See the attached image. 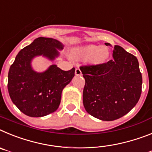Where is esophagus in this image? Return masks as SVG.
I'll return each mask as SVG.
<instances>
[{"instance_id":"esophagus-1","label":"esophagus","mask_w":152,"mask_h":152,"mask_svg":"<svg viewBox=\"0 0 152 152\" xmlns=\"http://www.w3.org/2000/svg\"><path fill=\"white\" fill-rule=\"evenodd\" d=\"M75 74H76V76H80V75L82 74V72L81 70H80V68L76 69V70H75Z\"/></svg>"}]
</instances>
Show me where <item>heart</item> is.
I'll return each mask as SVG.
<instances>
[{
	"label": "heart",
	"mask_w": 152,
	"mask_h": 152,
	"mask_svg": "<svg viewBox=\"0 0 152 152\" xmlns=\"http://www.w3.org/2000/svg\"><path fill=\"white\" fill-rule=\"evenodd\" d=\"M73 56L76 58L91 59L95 63H102L108 58L109 51L105 47L88 45L76 49L73 53Z\"/></svg>",
	"instance_id": "heart-1"
}]
</instances>
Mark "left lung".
I'll return each mask as SVG.
<instances>
[{
    "instance_id": "obj_1",
    "label": "left lung",
    "mask_w": 152,
    "mask_h": 152,
    "mask_svg": "<svg viewBox=\"0 0 152 152\" xmlns=\"http://www.w3.org/2000/svg\"><path fill=\"white\" fill-rule=\"evenodd\" d=\"M113 56L107 63L80 67L86 81L84 107L102 121H113L127 114L142 93V76L137 58L117 45Z\"/></svg>"
}]
</instances>
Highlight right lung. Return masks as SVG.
Instances as JSON below:
<instances>
[{"instance_id":"right-lung-1","label":"right lung","mask_w":152,"mask_h":152,"mask_svg":"<svg viewBox=\"0 0 152 152\" xmlns=\"http://www.w3.org/2000/svg\"><path fill=\"white\" fill-rule=\"evenodd\" d=\"M63 49L57 39L38 37L17 55L9 69L7 89L13 103L23 114L43 117L58 109L63 89L75 76V68L64 71L53 64L44 72H38L31 62L39 56L53 61Z\"/></svg>"}]
</instances>
